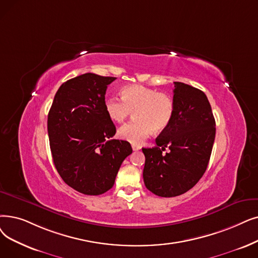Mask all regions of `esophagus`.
Masks as SVG:
<instances>
[{
	"label": "esophagus",
	"mask_w": 258,
	"mask_h": 258,
	"mask_svg": "<svg viewBox=\"0 0 258 258\" xmlns=\"http://www.w3.org/2000/svg\"><path fill=\"white\" fill-rule=\"evenodd\" d=\"M132 148H133V150H134V151H139V150L141 149V148L139 147V145H135V144H133V145H132Z\"/></svg>",
	"instance_id": "34e87169"
}]
</instances>
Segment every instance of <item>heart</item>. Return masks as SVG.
<instances>
[{"instance_id":"b5f03b06","label":"heart","mask_w":258,"mask_h":258,"mask_svg":"<svg viewBox=\"0 0 258 258\" xmlns=\"http://www.w3.org/2000/svg\"><path fill=\"white\" fill-rule=\"evenodd\" d=\"M121 99L108 97L104 107L110 120L122 123L135 114V120L123 125L118 136L132 144L140 145L152 132L159 134L170 126L175 114L173 98L154 88L135 84L121 88Z\"/></svg>"}]
</instances>
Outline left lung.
Wrapping results in <instances>:
<instances>
[{
    "instance_id": "obj_1",
    "label": "left lung",
    "mask_w": 258,
    "mask_h": 258,
    "mask_svg": "<svg viewBox=\"0 0 258 258\" xmlns=\"http://www.w3.org/2000/svg\"><path fill=\"white\" fill-rule=\"evenodd\" d=\"M175 114L170 126L142 149L143 180L157 196L175 197L191 189L205 174L215 139V119L204 92L174 82ZM165 147L170 152L162 154Z\"/></svg>"
}]
</instances>
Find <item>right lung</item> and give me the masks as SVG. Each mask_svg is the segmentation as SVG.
Returning <instances> with one entry per match:
<instances>
[{"mask_svg": "<svg viewBox=\"0 0 258 258\" xmlns=\"http://www.w3.org/2000/svg\"><path fill=\"white\" fill-rule=\"evenodd\" d=\"M114 77L87 73L64 82L55 93L47 130L53 164L63 181L85 195L113 187L120 166L133 153L124 140L111 139L116 126L104 102Z\"/></svg>", "mask_w": 258, "mask_h": 258, "instance_id": "right-lung-1", "label": "right lung"}]
</instances>
